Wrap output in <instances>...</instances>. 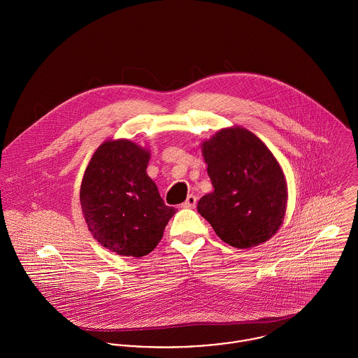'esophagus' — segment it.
<instances>
[{
    "instance_id": "esophagus-1",
    "label": "esophagus",
    "mask_w": 358,
    "mask_h": 358,
    "mask_svg": "<svg viewBox=\"0 0 358 358\" xmlns=\"http://www.w3.org/2000/svg\"><path fill=\"white\" fill-rule=\"evenodd\" d=\"M196 203H197V197L194 194H189L188 199L185 200V203L182 204L184 208H194L196 207Z\"/></svg>"
}]
</instances>
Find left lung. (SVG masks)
I'll use <instances>...</instances> for the list:
<instances>
[{"label": "left lung", "instance_id": "left-lung-1", "mask_svg": "<svg viewBox=\"0 0 358 358\" xmlns=\"http://www.w3.org/2000/svg\"><path fill=\"white\" fill-rule=\"evenodd\" d=\"M214 192L199 200V214L220 240L238 249L268 241L282 226L287 182L274 154L243 127L222 128L201 143Z\"/></svg>", "mask_w": 358, "mask_h": 358}]
</instances>
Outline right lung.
Listing matches in <instances>:
<instances>
[{
	"instance_id": "add662e5",
	"label": "right lung",
	"mask_w": 358,
	"mask_h": 358,
	"mask_svg": "<svg viewBox=\"0 0 358 358\" xmlns=\"http://www.w3.org/2000/svg\"><path fill=\"white\" fill-rule=\"evenodd\" d=\"M151 152L128 138H108L83 176L80 204L94 238L121 256L148 255L176 208L166 206L147 174Z\"/></svg>"
}]
</instances>
